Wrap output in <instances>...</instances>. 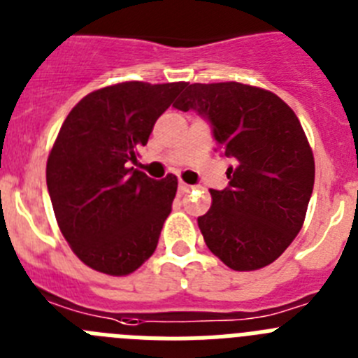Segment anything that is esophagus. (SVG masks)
Wrapping results in <instances>:
<instances>
[{
	"instance_id": "34e87169",
	"label": "esophagus",
	"mask_w": 358,
	"mask_h": 358,
	"mask_svg": "<svg viewBox=\"0 0 358 358\" xmlns=\"http://www.w3.org/2000/svg\"><path fill=\"white\" fill-rule=\"evenodd\" d=\"M191 189H192V185H189V183H183V182L178 183V192H180V194H187V192L191 191Z\"/></svg>"
}]
</instances>
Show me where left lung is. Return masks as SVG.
<instances>
[{"label": "left lung", "mask_w": 358, "mask_h": 358, "mask_svg": "<svg viewBox=\"0 0 358 358\" xmlns=\"http://www.w3.org/2000/svg\"><path fill=\"white\" fill-rule=\"evenodd\" d=\"M210 124L215 151L234 159L227 189H210L212 207L198 217L205 244L235 271L275 262L301 230L314 157L287 103L237 82L192 83L175 103Z\"/></svg>", "instance_id": "1"}]
</instances>
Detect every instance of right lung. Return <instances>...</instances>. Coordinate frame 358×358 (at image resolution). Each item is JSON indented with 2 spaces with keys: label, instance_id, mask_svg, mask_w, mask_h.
<instances>
[{
  "label": "right lung",
  "instance_id": "right-lung-1",
  "mask_svg": "<svg viewBox=\"0 0 358 358\" xmlns=\"http://www.w3.org/2000/svg\"><path fill=\"white\" fill-rule=\"evenodd\" d=\"M187 87L124 82L91 92L64 121L46 166L55 217L83 264L121 276L159 244L176 194L175 175L153 180L130 167L157 119Z\"/></svg>",
  "mask_w": 358,
  "mask_h": 358
}]
</instances>
